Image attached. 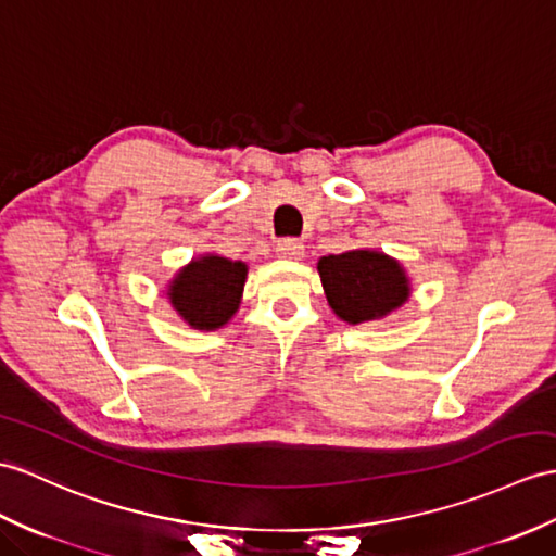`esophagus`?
I'll use <instances>...</instances> for the list:
<instances>
[{
	"mask_svg": "<svg viewBox=\"0 0 556 556\" xmlns=\"http://www.w3.org/2000/svg\"><path fill=\"white\" fill-rule=\"evenodd\" d=\"M277 255L283 257V261H301V257L305 255V247L295 239H281L277 243Z\"/></svg>",
	"mask_w": 556,
	"mask_h": 556,
	"instance_id": "1",
	"label": "esophagus"
}]
</instances>
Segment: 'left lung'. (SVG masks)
Segmentation results:
<instances>
[{"label": "left lung", "mask_w": 556, "mask_h": 556, "mask_svg": "<svg viewBox=\"0 0 556 556\" xmlns=\"http://www.w3.org/2000/svg\"><path fill=\"white\" fill-rule=\"evenodd\" d=\"M317 273L333 315L348 325L389 317L412 295L403 263L377 249L325 255L317 261Z\"/></svg>", "instance_id": "obj_1"}]
</instances>
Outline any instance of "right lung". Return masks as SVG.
I'll return each mask as SVG.
<instances>
[{
    "label": "right lung",
    "mask_w": 556,
    "mask_h": 556,
    "mask_svg": "<svg viewBox=\"0 0 556 556\" xmlns=\"http://www.w3.org/2000/svg\"><path fill=\"white\" fill-rule=\"evenodd\" d=\"M249 265L217 253H203L179 267L165 293L191 329L217 331L237 315Z\"/></svg>",
    "instance_id": "right-lung-1"
}]
</instances>
